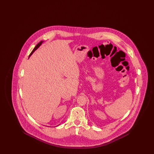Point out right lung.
I'll return each instance as SVG.
<instances>
[{"instance_id":"add662e5","label":"right lung","mask_w":154,"mask_h":154,"mask_svg":"<svg viewBox=\"0 0 154 154\" xmlns=\"http://www.w3.org/2000/svg\"><path fill=\"white\" fill-rule=\"evenodd\" d=\"M42 41H40V42H39L38 44V45H36V46L35 47V48L33 49V51H32V52L30 53V55H29V57H30V56L32 55V54H33V53L35 52V51H36V49H38V48H39V46L41 45V44H42Z\"/></svg>"}]
</instances>
